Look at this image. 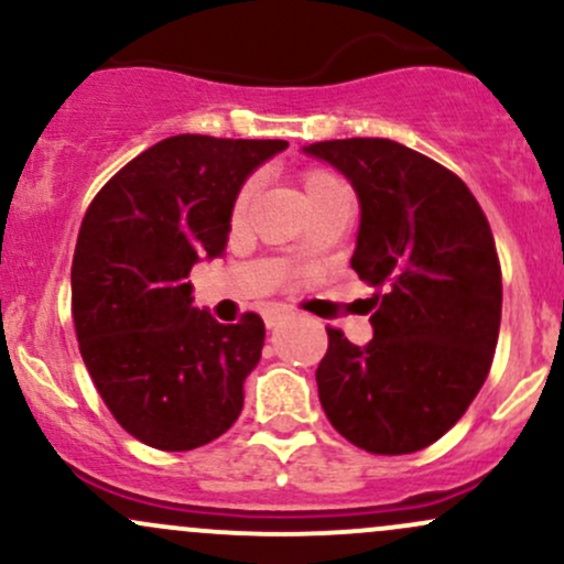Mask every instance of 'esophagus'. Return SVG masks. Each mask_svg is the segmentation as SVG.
<instances>
[{
	"label": "esophagus",
	"instance_id": "obj_1",
	"mask_svg": "<svg viewBox=\"0 0 564 564\" xmlns=\"http://www.w3.org/2000/svg\"><path fill=\"white\" fill-rule=\"evenodd\" d=\"M286 315H289V313L283 311V307H268V311H264V315H262L264 326H268V329H272V326L281 324V321L286 318Z\"/></svg>",
	"mask_w": 564,
	"mask_h": 564
}]
</instances>
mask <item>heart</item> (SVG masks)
I'll list each match as a JSON object with an SVG mask.
<instances>
[{"label": "heart", "instance_id": "1", "mask_svg": "<svg viewBox=\"0 0 564 564\" xmlns=\"http://www.w3.org/2000/svg\"><path fill=\"white\" fill-rule=\"evenodd\" d=\"M337 184H339V182L332 176L329 171L307 169L305 173H302V189H305V197H307V195H315V192H321V189L337 187ZM251 192H253V182L243 184V187H240L238 200H235V212H243L246 203H249V197H251Z\"/></svg>", "mask_w": 564, "mask_h": 564}]
</instances>
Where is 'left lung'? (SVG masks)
Wrapping results in <instances>:
<instances>
[{
	"instance_id": "obj_1",
	"label": "left lung",
	"mask_w": 564,
	"mask_h": 564,
	"mask_svg": "<svg viewBox=\"0 0 564 564\" xmlns=\"http://www.w3.org/2000/svg\"><path fill=\"white\" fill-rule=\"evenodd\" d=\"M305 152L350 178L361 203L350 268L377 289L367 348L326 326L321 406L367 453H417L490 375L503 302L490 221L460 176L399 141L334 139Z\"/></svg>"
}]
</instances>
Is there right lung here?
Wrapping results in <instances>:
<instances>
[{
  "label": "right lung",
  "mask_w": 564,
  "mask_h": 564,
  "mask_svg": "<svg viewBox=\"0 0 564 564\" xmlns=\"http://www.w3.org/2000/svg\"><path fill=\"white\" fill-rule=\"evenodd\" d=\"M286 147L171 135L117 171L85 212L72 262L79 352L111 417L154 449L203 447L243 410L262 318L219 324L192 307L187 275L225 251L240 184Z\"/></svg>",
  "instance_id": "obj_1"
}]
</instances>
